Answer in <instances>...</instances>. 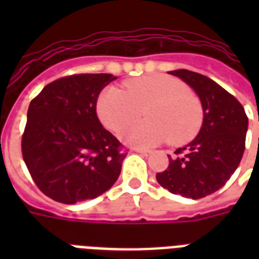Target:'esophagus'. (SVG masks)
<instances>
[{"label":"esophagus","mask_w":259,"mask_h":259,"mask_svg":"<svg viewBox=\"0 0 259 259\" xmlns=\"http://www.w3.org/2000/svg\"><path fill=\"white\" fill-rule=\"evenodd\" d=\"M135 152H139V154H141V155H148V154H150L148 150H140V148H136Z\"/></svg>","instance_id":"1"}]
</instances>
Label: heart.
Instances as JSON below:
<instances>
[{
	"mask_svg": "<svg viewBox=\"0 0 259 259\" xmlns=\"http://www.w3.org/2000/svg\"><path fill=\"white\" fill-rule=\"evenodd\" d=\"M124 91L107 87L97 101L101 123L119 135L140 118L147 120L126 130L122 139L133 147H151L169 140L183 146L198 135L204 122L200 98L169 74H147L124 81Z\"/></svg>",
	"mask_w": 259,
	"mask_h": 259,
	"instance_id": "heart-1",
	"label": "heart"
}]
</instances>
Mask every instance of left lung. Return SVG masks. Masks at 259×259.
I'll return each mask as SVG.
<instances>
[{"instance_id": "left-lung-1", "label": "left lung", "mask_w": 259, "mask_h": 259, "mask_svg": "<svg viewBox=\"0 0 259 259\" xmlns=\"http://www.w3.org/2000/svg\"><path fill=\"white\" fill-rule=\"evenodd\" d=\"M191 85L204 109V122L190 144L178 148L157 180L172 194L198 200L218 191L239 166L245 148L248 118L230 93L204 74L169 72Z\"/></svg>"}]
</instances>
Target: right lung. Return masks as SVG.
I'll use <instances>...</instances> for the list:
<instances>
[{"instance_id": "right-lung-1", "label": "right lung", "mask_w": 259, "mask_h": 259, "mask_svg": "<svg viewBox=\"0 0 259 259\" xmlns=\"http://www.w3.org/2000/svg\"><path fill=\"white\" fill-rule=\"evenodd\" d=\"M109 73L65 76L31 100L22 136V155L44 194L62 204L96 198L120 175L126 148L97 118Z\"/></svg>"}]
</instances>
